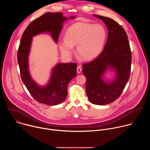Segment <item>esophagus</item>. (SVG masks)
Wrapping results in <instances>:
<instances>
[{
    "instance_id": "1",
    "label": "esophagus",
    "mask_w": 150,
    "mask_h": 150,
    "mask_svg": "<svg viewBox=\"0 0 150 150\" xmlns=\"http://www.w3.org/2000/svg\"><path fill=\"white\" fill-rule=\"evenodd\" d=\"M76 71H77L78 74H80V73H81V72H82V68H81V67H79V66H78V67H77Z\"/></svg>"
}]
</instances>
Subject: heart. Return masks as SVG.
Here are the masks:
<instances>
[{"mask_svg":"<svg viewBox=\"0 0 150 150\" xmlns=\"http://www.w3.org/2000/svg\"><path fill=\"white\" fill-rule=\"evenodd\" d=\"M107 38L103 26L85 23H76L66 31L65 40L59 42V48L65 56L73 53V46H76V53L83 60H90L101 53Z\"/></svg>","mask_w":150,"mask_h":150,"instance_id":"1","label":"heart"}]
</instances>
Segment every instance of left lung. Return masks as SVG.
<instances>
[{
    "label": "left lung",
    "mask_w": 150,
    "mask_h": 150,
    "mask_svg": "<svg viewBox=\"0 0 150 150\" xmlns=\"http://www.w3.org/2000/svg\"><path fill=\"white\" fill-rule=\"evenodd\" d=\"M108 30V37L103 52L95 59L82 65L86 78L87 97L94 104L105 105L112 103L122 93L129 80L132 62L131 51L127 35L113 19L100 15ZM108 69L116 72L115 79L109 81L102 76Z\"/></svg>",
    "instance_id": "1"
}]
</instances>
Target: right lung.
Instances as JSON below:
<instances>
[{
	"label": "right lung",
	"mask_w": 150,
	"mask_h": 150,
	"mask_svg": "<svg viewBox=\"0 0 150 150\" xmlns=\"http://www.w3.org/2000/svg\"><path fill=\"white\" fill-rule=\"evenodd\" d=\"M75 16L69 17L70 19ZM68 18L61 12H47L31 22L24 31L18 50V62L21 77L32 97L38 102L50 105L62 103L68 96V85L76 75L75 63H57L52 69L48 83L41 87L33 80L28 69V55L32 37L42 33H49L57 42L63 23Z\"/></svg>",
	"instance_id": "1"
}]
</instances>
